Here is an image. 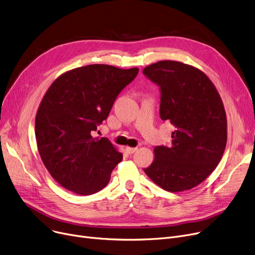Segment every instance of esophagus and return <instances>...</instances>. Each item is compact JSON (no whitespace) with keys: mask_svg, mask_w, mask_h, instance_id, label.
I'll return each mask as SVG.
<instances>
[{"mask_svg":"<svg viewBox=\"0 0 255 255\" xmlns=\"http://www.w3.org/2000/svg\"><path fill=\"white\" fill-rule=\"evenodd\" d=\"M126 150H127V152H128L129 154H133V153H134V152L137 150V148H130V146H127Z\"/></svg>","mask_w":255,"mask_h":255,"instance_id":"34e87169","label":"esophagus"}]
</instances>
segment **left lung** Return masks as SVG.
<instances>
[{
	"instance_id": "8db88e82",
	"label": "left lung",
	"mask_w": 255,
	"mask_h": 255,
	"mask_svg": "<svg viewBox=\"0 0 255 255\" xmlns=\"http://www.w3.org/2000/svg\"><path fill=\"white\" fill-rule=\"evenodd\" d=\"M160 90V118L176 130L171 145H157L144 172L166 191L193 188L216 168L225 150L226 115L210 78L192 66L160 61L142 70Z\"/></svg>"
}]
</instances>
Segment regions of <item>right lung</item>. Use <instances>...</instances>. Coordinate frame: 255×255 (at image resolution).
Wrapping results in <instances>:
<instances>
[{"mask_svg": "<svg viewBox=\"0 0 255 255\" xmlns=\"http://www.w3.org/2000/svg\"><path fill=\"white\" fill-rule=\"evenodd\" d=\"M137 73L136 67L88 65L62 74L45 93L35 121L37 146L51 177L67 190L90 195L109 184L123 155L109 138L92 134Z\"/></svg>", "mask_w": 255, "mask_h": 255, "instance_id": "obj_1", "label": "right lung"}]
</instances>
